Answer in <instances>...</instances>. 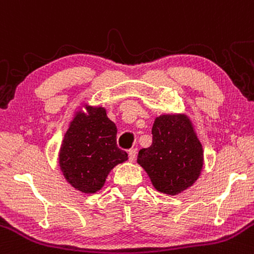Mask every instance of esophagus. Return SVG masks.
<instances>
[{
    "instance_id": "1",
    "label": "esophagus",
    "mask_w": 254,
    "mask_h": 254,
    "mask_svg": "<svg viewBox=\"0 0 254 254\" xmlns=\"http://www.w3.org/2000/svg\"><path fill=\"white\" fill-rule=\"evenodd\" d=\"M136 154H137V151L136 149H130L129 151V161L130 162H134L135 158H136Z\"/></svg>"
}]
</instances>
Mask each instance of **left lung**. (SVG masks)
<instances>
[{"label":"left lung","instance_id":"8db88e82","mask_svg":"<svg viewBox=\"0 0 254 254\" xmlns=\"http://www.w3.org/2000/svg\"><path fill=\"white\" fill-rule=\"evenodd\" d=\"M152 136V145L137 156L152 185L172 196L188 190L203 168V148L191 120L185 114H162L154 119Z\"/></svg>","mask_w":254,"mask_h":254}]
</instances>
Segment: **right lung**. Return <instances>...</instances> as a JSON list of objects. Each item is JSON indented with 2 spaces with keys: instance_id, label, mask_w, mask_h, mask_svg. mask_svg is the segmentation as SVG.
<instances>
[{
  "instance_id": "add662e5",
  "label": "right lung",
  "mask_w": 254,
  "mask_h": 254,
  "mask_svg": "<svg viewBox=\"0 0 254 254\" xmlns=\"http://www.w3.org/2000/svg\"><path fill=\"white\" fill-rule=\"evenodd\" d=\"M69 124L60 149V167L65 180L84 193L105 185L109 172L127 159L117 146V127L103 107L85 105Z\"/></svg>"
}]
</instances>
